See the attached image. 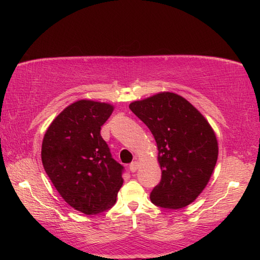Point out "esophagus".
I'll return each mask as SVG.
<instances>
[{
    "label": "esophagus",
    "instance_id": "obj_1",
    "mask_svg": "<svg viewBox=\"0 0 260 260\" xmlns=\"http://www.w3.org/2000/svg\"><path fill=\"white\" fill-rule=\"evenodd\" d=\"M137 169H139V162H136V161H134V162H132L131 164H129V170H131V172H136L137 171Z\"/></svg>",
    "mask_w": 260,
    "mask_h": 260
}]
</instances>
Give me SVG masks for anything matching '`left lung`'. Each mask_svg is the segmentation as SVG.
<instances>
[{
  "instance_id": "8db88e82",
  "label": "left lung",
  "mask_w": 260,
  "mask_h": 260,
  "mask_svg": "<svg viewBox=\"0 0 260 260\" xmlns=\"http://www.w3.org/2000/svg\"><path fill=\"white\" fill-rule=\"evenodd\" d=\"M129 109L155 139L162 178L151 201L165 209L190 204L206 187L218 158L214 132L197 108L176 93L161 92Z\"/></svg>"
}]
</instances>
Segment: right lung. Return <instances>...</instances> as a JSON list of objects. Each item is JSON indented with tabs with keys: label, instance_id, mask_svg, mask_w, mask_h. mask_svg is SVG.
<instances>
[{
	"label": "right lung",
	"instance_id": "1",
	"mask_svg": "<svg viewBox=\"0 0 260 260\" xmlns=\"http://www.w3.org/2000/svg\"><path fill=\"white\" fill-rule=\"evenodd\" d=\"M113 110L109 104L76 102L57 116L43 137L46 173L63 200L85 214L107 211L123 185L125 169L101 135Z\"/></svg>",
	"mask_w": 260,
	"mask_h": 260
}]
</instances>
